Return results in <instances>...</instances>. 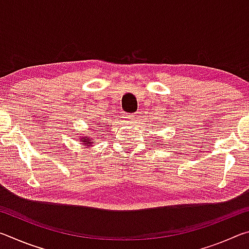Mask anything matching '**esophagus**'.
Wrapping results in <instances>:
<instances>
[{"label": "esophagus", "mask_w": 249, "mask_h": 249, "mask_svg": "<svg viewBox=\"0 0 249 249\" xmlns=\"http://www.w3.org/2000/svg\"><path fill=\"white\" fill-rule=\"evenodd\" d=\"M134 117H135V114H132V113H125V114H124L125 120L130 121V120H134Z\"/></svg>", "instance_id": "34e87169"}]
</instances>
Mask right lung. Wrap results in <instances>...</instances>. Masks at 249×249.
I'll return each mask as SVG.
<instances>
[{
  "label": "right lung",
  "instance_id": "add662e5",
  "mask_svg": "<svg viewBox=\"0 0 249 249\" xmlns=\"http://www.w3.org/2000/svg\"><path fill=\"white\" fill-rule=\"evenodd\" d=\"M81 140H83V142H82L83 145L91 146V144H93V142H92V141H90V140H86V138H81Z\"/></svg>",
  "mask_w": 249,
  "mask_h": 249
}]
</instances>
